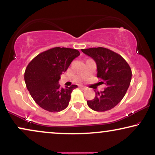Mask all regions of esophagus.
<instances>
[{"label": "esophagus", "mask_w": 155, "mask_h": 155, "mask_svg": "<svg viewBox=\"0 0 155 155\" xmlns=\"http://www.w3.org/2000/svg\"><path fill=\"white\" fill-rule=\"evenodd\" d=\"M80 87L82 88V89H83V90H86V89H87L86 87H84V86H83V85H80Z\"/></svg>", "instance_id": "1"}]
</instances>
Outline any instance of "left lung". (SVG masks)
<instances>
[{
  "mask_svg": "<svg viewBox=\"0 0 155 155\" xmlns=\"http://www.w3.org/2000/svg\"><path fill=\"white\" fill-rule=\"evenodd\" d=\"M95 61L97 78L106 87L102 92L95 91L96 96L87 101L91 109L106 111L115 107L126 94L131 81L132 72L128 63L119 54L103 47L82 49Z\"/></svg>",
  "mask_w": 155,
  "mask_h": 155,
  "instance_id": "left-lung-1",
  "label": "left lung"
}]
</instances>
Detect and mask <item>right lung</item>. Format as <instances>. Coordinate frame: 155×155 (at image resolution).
<instances>
[{"instance_id": "1", "label": "right lung", "mask_w": 155, "mask_h": 155, "mask_svg": "<svg viewBox=\"0 0 155 155\" xmlns=\"http://www.w3.org/2000/svg\"><path fill=\"white\" fill-rule=\"evenodd\" d=\"M80 56L78 50L56 47L37 55L25 73L27 88L35 102L46 111L58 112L68 106L71 95L78 85L61 88V75Z\"/></svg>"}]
</instances>
